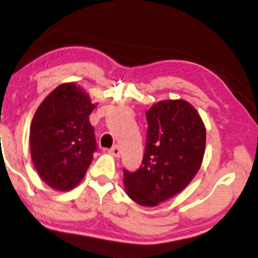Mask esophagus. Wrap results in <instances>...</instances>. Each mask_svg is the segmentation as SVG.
Masks as SVG:
<instances>
[{
  "label": "esophagus",
  "instance_id": "esophagus-1",
  "mask_svg": "<svg viewBox=\"0 0 258 258\" xmlns=\"http://www.w3.org/2000/svg\"><path fill=\"white\" fill-rule=\"evenodd\" d=\"M109 154H110V155H113L114 157H120V154H121L120 148L117 147V145H114L113 148L109 149Z\"/></svg>",
  "mask_w": 258,
  "mask_h": 258
}]
</instances>
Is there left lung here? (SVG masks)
I'll return each mask as SVG.
<instances>
[{
  "instance_id": "left-lung-1",
  "label": "left lung",
  "mask_w": 258,
  "mask_h": 258,
  "mask_svg": "<svg viewBox=\"0 0 258 258\" xmlns=\"http://www.w3.org/2000/svg\"><path fill=\"white\" fill-rule=\"evenodd\" d=\"M148 132L139 169H123L127 196L139 206L155 207L191 182L206 150V127L184 99L155 103L147 113Z\"/></svg>"
}]
</instances>
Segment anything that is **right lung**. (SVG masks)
<instances>
[{
  "instance_id": "right-lung-1",
  "label": "right lung",
  "mask_w": 258,
  "mask_h": 258,
  "mask_svg": "<svg viewBox=\"0 0 258 258\" xmlns=\"http://www.w3.org/2000/svg\"><path fill=\"white\" fill-rule=\"evenodd\" d=\"M79 85L66 83L51 91L30 127L32 162L46 185L70 191L82 181L97 150L89 115L95 109Z\"/></svg>"
}]
</instances>
